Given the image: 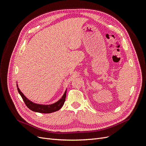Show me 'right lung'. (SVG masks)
Returning <instances> with one entry per match:
<instances>
[{
  "instance_id": "1",
  "label": "right lung",
  "mask_w": 146,
  "mask_h": 146,
  "mask_svg": "<svg viewBox=\"0 0 146 146\" xmlns=\"http://www.w3.org/2000/svg\"><path fill=\"white\" fill-rule=\"evenodd\" d=\"M17 91H18L19 94L23 98L24 102H25L26 106L33 111L41 113H51L58 111L61 107H63L64 103L65 102L66 97V90L65 91L63 96H62L59 100L56 102L50 104V105H43V104H38L34 103L33 102L28 99L24 95V94L21 91L19 88H18V85L17 84Z\"/></svg>"
}]
</instances>
